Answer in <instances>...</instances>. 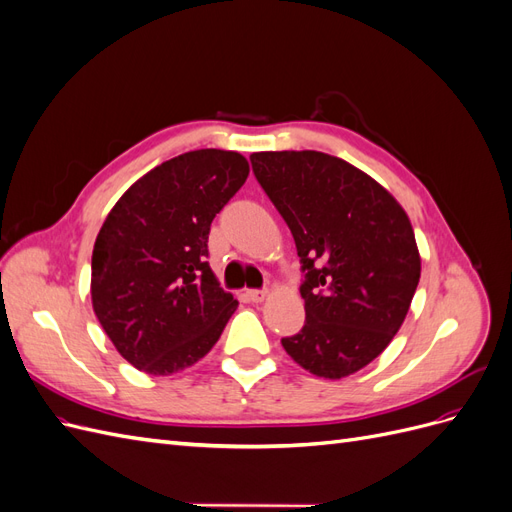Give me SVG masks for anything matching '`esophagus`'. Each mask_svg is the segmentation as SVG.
Instances as JSON below:
<instances>
[{
  "instance_id": "1",
  "label": "esophagus",
  "mask_w": 512,
  "mask_h": 512,
  "mask_svg": "<svg viewBox=\"0 0 512 512\" xmlns=\"http://www.w3.org/2000/svg\"><path fill=\"white\" fill-rule=\"evenodd\" d=\"M267 290H245V299L247 301H252V303H260V301H265L267 299Z\"/></svg>"
}]
</instances>
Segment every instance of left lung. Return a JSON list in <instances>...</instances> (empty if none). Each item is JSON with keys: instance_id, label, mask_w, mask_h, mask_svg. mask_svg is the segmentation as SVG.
<instances>
[{"instance_id": "left-lung-1", "label": "left lung", "mask_w": 512, "mask_h": 512, "mask_svg": "<svg viewBox=\"0 0 512 512\" xmlns=\"http://www.w3.org/2000/svg\"><path fill=\"white\" fill-rule=\"evenodd\" d=\"M250 160L305 273V324L282 346L309 374L350 376L391 344L410 309L421 256L408 215L378 181L329 153L260 151Z\"/></svg>"}]
</instances>
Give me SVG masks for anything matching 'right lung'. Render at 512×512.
<instances>
[{
  "mask_svg": "<svg viewBox=\"0 0 512 512\" xmlns=\"http://www.w3.org/2000/svg\"><path fill=\"white\" fill-rule=\"evenodd\" d=\"M250 164L237 151L198 149L138 179L106 215L91 256V303L117 352L149 376L194 365L218 342L237 299L207 256L215 213Z\"/></svg>",
  "mask_w": 512,
  "mask_h": 512,
  "instance_id": "add662e5",
  "label": "right lung"
}]
</instances>
